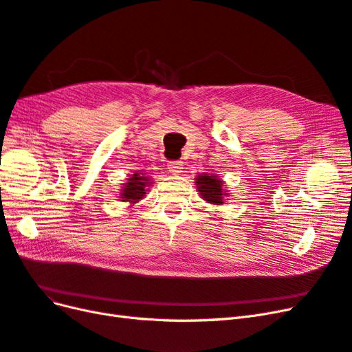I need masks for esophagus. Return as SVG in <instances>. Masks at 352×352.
Segmentation results:
<instances>
[{
  "mask_svg": "<svg viewBox=\"0 0 352 352\" xmlns=\"http://www.w3.org/2000/svg\"><path fill=\"white\" fill-rule=\"evenodd\" d=\"M167 168L170 170V173L173 175H179L182 173V168H184V163L180 162V160H173V162H168Z\"/></svg>",
  "mask_w": 352,
  "mask_h": 352,
  "instance_id": "esophagus-1",
  "label": "esophagus"
}]
</instances>
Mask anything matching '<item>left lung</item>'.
<instances>
[{
  "label": "left lung",
  "instance_id": "obj_1",
  "mask_svg": "<svg viewBox=\"0 0 352 352\" xmlns=\"http://www.w3.org/2000/svg\"><path fill=\"white\" fill-rule=\"evenodd\" d=\"M197 188L199 190L201 197L211 204H223V197H225V190H223V182L217 176H208L202 175L197 177Z\"/></svg>",
  "mask_w": 352,
  "mask_h": 352
}]
</instances>
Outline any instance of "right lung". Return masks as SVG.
I'll list each match as a JSON object with an SVG mask.
<instances>
[{"mask_svg": "<svg viewBox=\"0 0 352 352\" xmlns=\"http://www.w3.org/2000/svg\"><path fill=\"white\" fill-rule=\"evenodd\" d=\"M148 177L141 175V173H135L132 177L127 179V184H124V188L120 194L122 201H129V202H136L138 199H141L145 197V188L150 186L148 185Z\"/></svg>", "mask_w": 352, "mask_h": 352, "instance_id": "add662e5", "label": "right lung"}]
</instances>
